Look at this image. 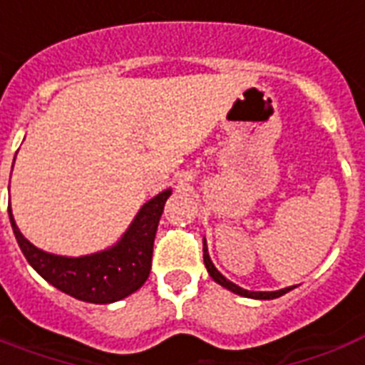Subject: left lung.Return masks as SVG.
Returning <instances> with one entry per match:
<instances>
[{"label": "left lung", "instance_id": "1", "mask_svg": "<svg viewBox=\"0 0 365 365\" xmlns=\"http://www.w3.org/2000/svg\"><path fill=\"white\" fill-rule=\"evenodd\" d=\"M202 252H205V254H202V257H205L206 271H208V274L214 278V282H217L220 286H223V288L229 289V292H233V294H237V295H242V297H250V299H277V297H280V295H284V294H288V292H292V289L295 288V286H288V288L277 289V292H250V289H244V288H240V286H237L235 282H231L229 278H225L222 272L217 271L216 265L212 263L210 254H208L206 239H202Z\"/></svg>", "mask_w": 365, "mask_h": 365}]
</instances>
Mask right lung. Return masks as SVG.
Listing matches in <instances>:
<instances>
[{
	"mask_svg": "<svg viewBox=\"0 0 365 365\" xmlns=\"http://www.w3.org/2000/svg\"><path fill=\"white\" fill-rule=\"evenodd\" d=\"M172 189H165L138 210L132 223L113 246L94 254L68 257L37 248L20 233L9 206V220L22 254L37 274L60 292L79 301L106 305L115 303L143 286L151 271L155 233L159 227L166 199Z\"/></svg>",
	"mask_w": 365,
	"mask_h": 365,
	"instance_id": "1",
	"label": "right lung"
}]
</instances>
